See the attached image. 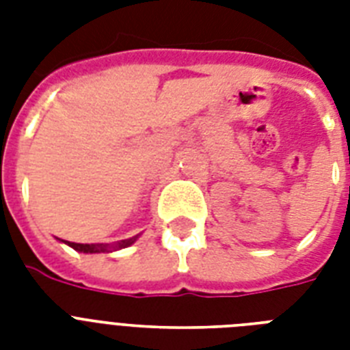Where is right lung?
<instances>
[{"instance_id":"1","label":"right lung","mask_w":350,"mask_h":350,"mask_svg":"<svg viewBox=\"0 0 350 350\" xmlns=\"http://www.w3.org/2000/svg\"><path fill=\"white\" fill-rule=\"evenodd\" d=\"M139 238V234L134 236V238L129 239H121L118 243H72V241H65L62 239L63 243H67L68 247H72L74 250H78V252H83V254H98V252H114V250L125 249V247H131L136 239Z\"/></svg>"}]
</instances>
